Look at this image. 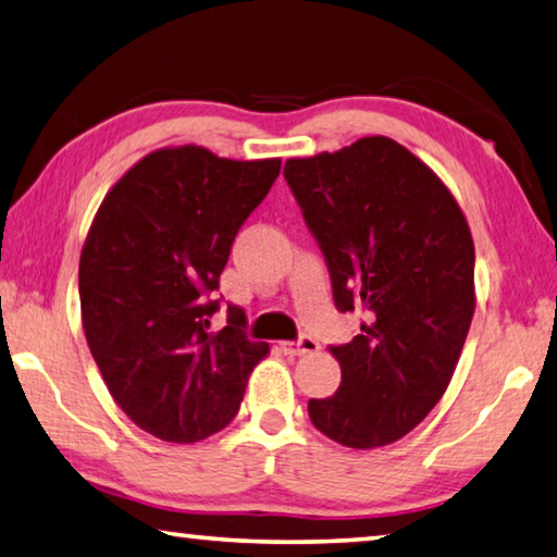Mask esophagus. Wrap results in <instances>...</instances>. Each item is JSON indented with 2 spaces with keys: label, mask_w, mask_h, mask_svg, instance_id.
Wrapping results in <instances>:
<instances>
[{
  "label": "esophagus",
  "mask_w": 557,
  "mask_h": 557,
  "mask_svg": "<svg viewBox=\"0 0 557 557\" xmlns=\"http://www.w3.org/2000/svg\"><path fill=\"white\" fill-rule=\"evenodd\" d=\"M282 351L287 356H305V354L319 351V344L312 336H299L297 342H282Z\"/></svg>",
  "instance_id": "34e87169"
}]
</instances>
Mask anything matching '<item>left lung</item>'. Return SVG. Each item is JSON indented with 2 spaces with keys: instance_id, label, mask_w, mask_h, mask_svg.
Instances as JSON below:
<instances>
[{
  "instance_id": "obj_1",
  "label": "left lung",
  "mask_w": 557,
  "mask_h": 557,
  "mask_svg": "<svg viewBox=\"0 0 557 557\" xmlns=\"http://www.w3.org/2000/svg\"><path fill=\"white\" fill-rule=\"evenodd\" d=\"M285 178L322 248L338 312L369 322L329 346L342 385L309 400L314 428L373 449L435 408L474 317V240L437 174L388 137L287 159Z\"/></svg>"
}]
</instances>
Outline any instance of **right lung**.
<instances>
[{
	"instance_id": "add662e5",
	"label": "right lung",
	"mask_w": 557,
	"mask_h": 557,
	"mask_svg": "<svg viewBox=\"0 0 557 557\" xmlns=\"http://www.w3.org/2000/svg\"><path fill=\"white\" fill-rule=\"evenodd\" d=\"M280 164L166 147L100 203L78 268L83 332L110 395L149 435L188 445L223 430L270 351L245 336L240 309L221 332L211 317L235 235Z\"/></svg>"
}]
</instances>
